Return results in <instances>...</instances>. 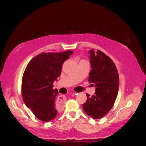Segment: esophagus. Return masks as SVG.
Here are the masks:
<instances>
[{
    "label": "esophagus",
    "instance_id": "1",
    "mask_svg": "<svg viewBox=\"0 0 146 146\" xmlns=\"http://www.w3.org/2000/svg\"><path fill=\"white\" fill-rule=\"evenodd\" d=\"M74 95H76V93L74 92L73 93ZM66 97H64V95H60L59 96V97L57 98V99H56V106L57 108L59 109H63L64 108V104H65L66 103Z\"/></svg>",
    "mask_w": 146,
    "mask_h": 146
}]
</instances>
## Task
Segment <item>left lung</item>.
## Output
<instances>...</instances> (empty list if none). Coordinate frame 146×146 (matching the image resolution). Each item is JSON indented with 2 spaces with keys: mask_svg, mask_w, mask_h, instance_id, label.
<instances>
[{
  "mask_svg": "<svg viewBox=\"0 0 146 146\" xmlns=\"http://www.w3.org/2000/svg\"><path fill=\"white\" fill-rule=\"evenodd\" d=\"M91 70L88 81L95 87V95L86 94L87 101L82 105L86 114L99 119L113 108L119 88V76L117 67L108 56L100 50L89 51Z\"/></svg>",
  "mask_w": 146,
  "mask_h": 146,
  "instance_id": "1",
  "label": "left lung"
}]
</instances>
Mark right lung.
<instances>
[{
  "label": "right lung",
  "instance_id": "right-lung-1",
  "mask_svg": "<svg viewBox=\"0 0 146 146\" xmlns=\"http://www.w3.org/2000/svg\"><path fill=\"white\" fill-rule=\"evenodd\" d=\"M73 51L42 53L32 58L27 66L22 80L24 102L35 117L48 122L56 117L55 97L58 93L53 90V82L60 75L63 63Z\"/></svg>",
  "mask_w": 146,
  "mask_h": 146
}]
</instances>
